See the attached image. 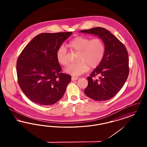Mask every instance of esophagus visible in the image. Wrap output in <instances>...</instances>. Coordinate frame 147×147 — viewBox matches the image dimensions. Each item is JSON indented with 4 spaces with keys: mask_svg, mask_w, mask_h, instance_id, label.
<instances>
[{
    "mask_svg": "<svg viewBox=\"0 0 147 147\" xmlns=\"http://www.w3.org/2000/svg\"><path fill=\"white\" fill-rule=\"evenodd\" d=\"M78 77H71V80H72V81H74V80H78Z\"/></svg>",
    "mask_w": 147,
    "mask_h": 147,
    "instance_id": "1",
    "label": "esophagus"
}]
</instances>
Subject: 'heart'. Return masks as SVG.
<instances>
[{
	"label": "heart",
	"instance_id": "b5f03b06",
	"mask_svg": "<svg viewBox=\"0 0 147 147\" xmlns=\"http://www.w3.org/2000/svg\"><path fill=\"white\" fill-rule=\"evenodd\" d=\"M69 47L78 52V62L68 65L65 72L72 76H79L89 69H94L101 62L104 55L105 46L102 41L98 38L91 40L89 37L79 36L70 41ZM58 62L62 65L69 63L68 53L66 48L61 45L56 52Z\"/></svg>",
	"mask_w": 147,
	"mask_h": 147
}]
</instances>
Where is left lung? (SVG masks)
<instances>
[{"label": "left lung", "mask_w": 147, "mask_h": 147, "mask_svg": "<svg viewBox=\"0 0 147 147\" xmlns=\"http://www.w3.org/2000/svg\"><path fill=\"white\" fill-rule=\"evenodd\" d=\"M80 32L98 36L105 45V52L100 64L88 77V85L84 92L96 101H105L114 97L126 82L129 74V59L123 44L102 28L81 30ZM96 75L98 79H92Z\"/></svg>", "instance_id": "left-lung-1"}]
</instances>
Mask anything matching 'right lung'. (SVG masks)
<instances>
[{"instance_id": "obj_1", "label": "right lung", "mask_w": 147, "mask_h": 147, "mask_svg": "<svg viewBox=\"0 0 147 147\" xmlns=\"http://www.w3.org/2000/svg\"><path fill=\"white\" fill-rule=\"evenodd\" d=\"M72 32L42 33L28 43L19 56L18 83L26 96L37 104L51 105L62 98L71 76L61 73L56 52Z\"/></svg>"}]
</instances>
